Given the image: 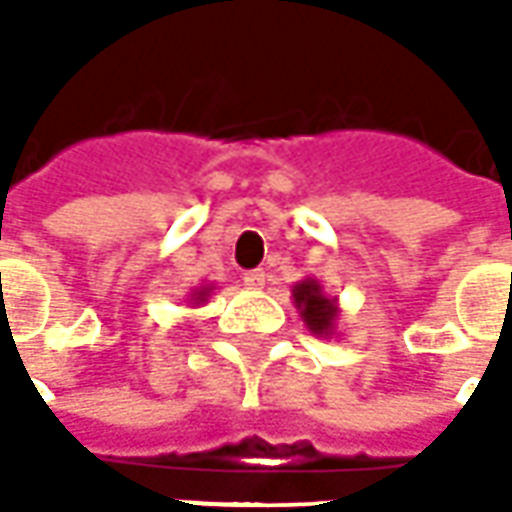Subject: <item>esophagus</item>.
<instances>
[{"instance_id": "1", "label": "esophagus", "mask_w": 512, "mask_h": 512, "mask_svg": "<svg viewBox=\"0 0 512 512\" xmlns=\"http://www.w3.org/2000/svg\"><path fill=\"white\" fill-rule=\"evenodd\" d=\"M265 270H247L245 276H242V282H245V287H250V290H262L265 287Z\"/></svg>"}]
</instances>
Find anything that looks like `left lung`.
Here are the masks:
<instances>
[{
    "label": "left lung",
    "mask_w": 512,
    "mask_h": 512,
    "mask_svg": "<svg viewBox=\"0 0 512 512\" xmlns=\"http://www.w3.org/2000/svg\"><path fill=\"white\" fill-rule=\"evenodd\" d=\"M293 305L299 310L305 327L313 336L333 339L336 336V319H339V299L325 293V287L319 279L305 276L302 282L293 285Z\"/></svg>",
    "instance_id": "left-lung-1"
}]
</instances>
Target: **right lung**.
<instances>
[{"label": "right lung", "instance_id": "right-lung-1", "mask_svg": "<svg viewBox=\"0 0 512 512\" xmlns=\"http://www.w3.org/2000/svg\"><path fill=\"white\" fill-rule=\"evenodd\" d=\"M210 293H213V285H202V287H193V293H190V305H193V307L205 305L207 299H210Z\"/></svg>", "mask_w": 512, "mask_h": 512}]
</instances>
